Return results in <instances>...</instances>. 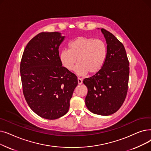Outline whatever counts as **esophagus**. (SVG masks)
I'll return each instance as SVG.
<instances>
[{"label":"esophagus","mask_w":151,"mask_h":151,"mask_svg":"<svg viewBox=\"0 0 151 151\" xmlns=\"http://www.w3.org/2000/svg\"><path fill=\"white\" fill-rule=\"evenodd\" d=\"M78 84H81L83 83V80L82 79H81L80 78H78Z\"/></svg>","instance_id":"obj_1"}]
</instances>
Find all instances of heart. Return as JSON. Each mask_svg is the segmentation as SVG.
I'll return each instance as SVG.
<instances>
[{"instance_id":"heart-1","label":"heart","mask_w":151,"mask_h":151,"mask_svg":"<svg viewBox=\"0 0 151 151\" xmlns=\"http://www.w3.org/2000/svg\"><path fill=\"white\" fill-rule=\"evenodd\" d=\"M107 54L105 43L93 38L80 37L70 42L68 50L60 52V60L68 70L75 71L79 75L98 73L104 65Z\"/></svg>"}]
</instances>
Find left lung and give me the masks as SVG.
<instances>
[{"instance_id": "8db88e82", "label": "left lung", "mask_w": 151, "mask_h": 151, "mask_svg": "<svg viewBox=\"0 0 151 151\" xmlns=\"http://www.w3.org/2000/svg\"><path fill=\"white\" fill-rule=\"evenodd\" d=\"M107 43L104 65L96 75L85 78L88 88L85 99L92 113L108 116L119 109L127 96L129 78V61L123 44L109 31L101 29Z\"/></svg>"}]
</instances>
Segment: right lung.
Instances as JSON below:
<instances>
[{
	"mask_svg": "<svg viewBox=\"0 0 151 151\" xmlns=\"http://www.w3.org/2000/svg\"><path fill=\"white\" fill-rule=\"evenodd\" d=\"M63 39L58 32L39 33L26 45L20 63L22 92L28 105L50 120L68 112L78 85L76 76L62 66L59 47Z\"/></svg>",
	"mask_w": 151,
	"mask_h": 151,
	"instance_id": "add662e5",
	"label": "right lung"
}]
</instances>
